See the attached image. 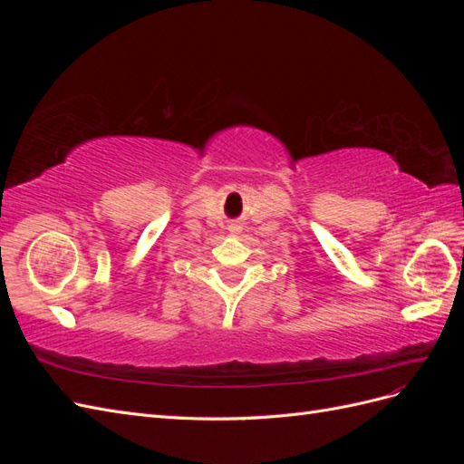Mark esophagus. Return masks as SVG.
I'll use <instances>...</instances> for the list:
<instances>
[{
    "mask_svg": "<svg viewBox=\"0 0 464 464\" xmlns=\"http://www.w3.org/2000/svg\"><path fill=\"white\" fill-rule=\"evenodd\" d=\"M242 232V227L237 222H232L230 224V234H240Z\"/></svg>",
    "mask_w": 464,
    "mask_h": 464,
    "instance_id": "esophagus-1",
    "label": "esophagus"
}]
</instances>
